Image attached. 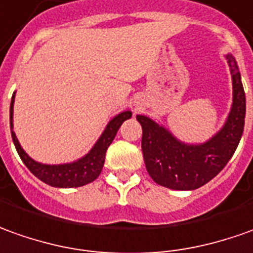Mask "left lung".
I'll return each mask as SVG.
<instances>
[{
	"instance_id": "1",
	"label": "left lung",
	"mask_w": 253,
	"mask_h": 253,
	"mask_svg": "<svg viewBox=\"0 0 253 253\" xmlns=\"http://www.w3.org/2000/svg\"><path fill=\"white\" fill-rule=\"evenodd\" d=\"M226 58L233 77V108L226 125L208 142H180L154 120L137 115L142 127L141 148L145 168L156 184L171 190H195L217 176L234 155L245 123V92L234 56L228 54Z\"/></svg>"
}]
</instances>
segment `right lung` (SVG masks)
<instances>
[{
  "instance_id": "right-lung-1",
  "label": "right lung",
  "mask_w": 253,
  "mask_h": 253,
  "mask_svg": "<svg viewBox=\"0 0 253 253\" xmlns=\"http://www.w3.org/2000/svg\"><path fill=\"white\" fill-rule=\"evenodd\" d=\"M13 101H15V92L12 95L11 109H9V118H11V134L15 148L18 151L20 159L23 161L26 168L32 171L36 177H39L41 181H44L45 184L58 187V188H73V187H82L94 181L99 174L104 166L105 154L108 147L112 144L115 135L118 133L119 127L125 120L131 118V112L119 113L118 116H115L105 128L102 135L99 137L97 144L92 147L90 152L87 155L79 159L73 163H65V165H42V163L33 161L30 156L26 154L19 144L16 135L13 133V125H12V115H13Z\"/></svg>"
}]
</instances>
